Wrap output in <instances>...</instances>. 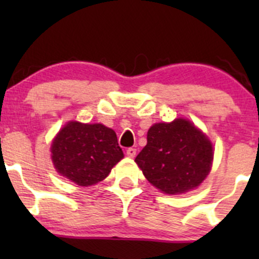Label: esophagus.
Here are the masks:
<instances>
[{"label":"esophagus","mask_w":259,"mask_h":259,"mask_svg":"<svg viewBox=\"0 0 259 259\" xmlns=\"http://www.w3.org/2000/svg\"><path fill=\"white\" fill-rule=\"evenodd\" d=\"M126 154H127V156H130V158H134V156L137 155V149H135V148H127L126 149Z\"/></svg>","instance_id":"obj_1"}]
</instances>
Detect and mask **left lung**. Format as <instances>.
Segmentation results:
<instances>
[{"instance_id":"obj_1","label":"left lung","mask_w":259,"mask_h":259,"mask_svg":"<svg viewBox=\"0 0 259 259\" xmlns=\"http://www.w3.org/2000/svg\"><path fill=\"white\" fill-rule=\"evenodd\" d=\"M135 161L145 178L166 194L194 189L208 176L213 148L208 138L185 119L154 124Z\"/></svg>"}]
</instances>
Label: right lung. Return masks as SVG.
<instances>
[{
  "label": "right lung",
  "instance_id": "right-lung-1",
  "mask_svg": "<svg viewBox=\"0 0 259 259\" xmlns=\"http://www.w3.org/2000/svg\"><path fill=\"white\" fill-rule=\"evenodd\" d=\"M52 161L62 177L81 187L105 179L111 168L124 158L116 134L103 124L65 125L51 145Z\"/></svg>",
  "mask_w": 259,
  "mask_h": 259
}]
</instances>
